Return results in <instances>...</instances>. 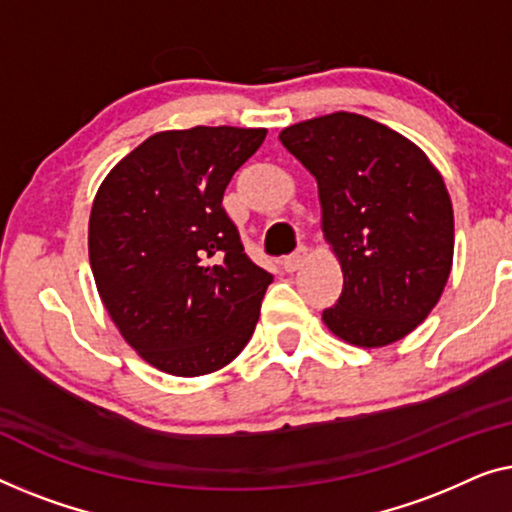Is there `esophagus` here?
Masks as SVG:
<instances>
[{"label": "esophagus", "instance_id": "34e87169", "mask_svg": "<svg viewBox=\"0 0 512 512\" xmlns=\"http://www.w3.org/2000/svg\"><path fill=\"white\" fill-rule=\"evenodd\" d=\"M308 259V248L306 246H299L297 250H294L292 255H287L285 259H283V269L287 271V273H294L299 269L301 264H304Z\"/></svg>", "mask_w": 512, "mask_h": 512}]
</instances>
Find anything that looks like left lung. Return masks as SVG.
<instances>
[{"label":"left lung","mask_w":512,"mask_h":512,"mask_svg":"<svg viewBox=\"0 0 512 512\" xmlns=\"http://www.w3.org/2000/svg\"><path fill=\"white\" fill-rule=\"evenodd\" d=\"M278 139L315 176L322 236L343 271L327 329L357 348L401 341L450 278L455 215L443 176L420 146L366 115H320Z\"/></svg>","instance_id":"8db88e82"}]
</instances>
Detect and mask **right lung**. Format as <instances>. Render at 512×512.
<instances>
[{
  "label": "right lung",
  "mask_w": 512,
  "mask_h": 512,
  "mask_svg": "<svg viewBox=\"0 0 512 512\" xmlns=\"http://www.w3.org/2000/svg\"><path fill=\"white\" fill-rule=\"evenodd\" d=\"M264 127H192L148 136L92 201L90 266L99 299L143 362L197 378L239 357L271 273L243 253L222 208Z\"/></svg>",
  "instance_id": "obj_1"
}]
</instances>
